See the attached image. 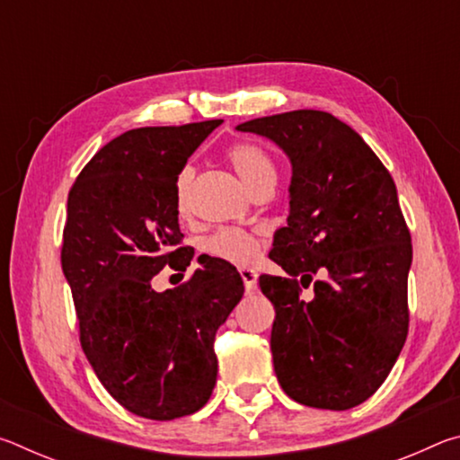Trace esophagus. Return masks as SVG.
Returning a JSON list of instances; mask_svg holds the SVG:
<instances>
[{
  "label": "esophagus",
  "instance_id": "34e87169",
  "mask_svg": "<svg viewBox=\"0 0 460 460\" xmlns=\"http://www.w3.org/2000/svg\"><path fill=\"white\" fill-rule=\"evenodd\" d=\"M239 274H241V279H243V284H245V290L253 292L255 286H258V271L252 270V268H241Z\"/></svg>",
  "mask_w": 460,
  "mask_h": 460
}]
</instances>
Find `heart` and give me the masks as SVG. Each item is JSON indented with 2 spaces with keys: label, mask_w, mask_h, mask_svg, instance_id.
<instances>
[{
  "label": "heart",
  "mask_w": 460,
  "mask_h": 460,
  "mask_svg": "<svg viewBox=\"0 0 460 460\" xmlns=\"http://www.w3.org/2000/svg\"><path fill=\"white\" fill-rule=\"evenodd\" d=\"M227 158L237 170L249 189L258 190L260 186L274 182L276 184V166L271 162L270 155L261 150L260 146L241 142L229 147ZM192 178H194V168L184 166L176 176L174 184V199L176 207L181 213H186L189 208V199H190V189H192ZM202 249L213 258H219L223 261H229L233 266H249L253 263L255 258L260 255L261 243L260 239L253 235V233L243 231V229H219L213 233L211 237L205 239Z\"/></svg>",
  "instance_id": "obj_1"
}]
</instances>
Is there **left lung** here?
Wrapping results in <instances>:
<instances>
[{
  "label": "left lung",
  "mask_w": 460,
  "mask_h": 460,
  "mask_svg": "<svg viewBox=\"0 0 460 460\" xmlns=\"http://www.w3.org/2000/svg\"><path fill=\"white\" fill-rule=\"evenodd\" d=\"M268 137L292 166L290 213L260 276L276 308L271 355L279 385L310 408L349 410L384 384L408 334L411 237L398 190L353 128L300 109L239 123ZM314 273L315 298H299Z\"/></svg>",
  "instance_id": "obj_1"
}]
</instances>
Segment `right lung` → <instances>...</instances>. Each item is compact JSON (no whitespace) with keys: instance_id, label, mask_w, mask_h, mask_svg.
I'll list each match as a JSON object with an SVG mask.
<instances>
[{"instance_id":"1","label":"right lung","mask_w":460,"mask_h":460,"mask_svg":"<svg viewBox=\"0 0 460 460\" xmlns=\"http://www.w3.org/2000/svg\"><path fill=\"white\" fill-rule=\"evenodd\" d=\"M221 123L129 129L93 155L68 192L60 260L83 351L107 392L142 418L205 406L217 381L215 334L243 296L239 271L217 258H199L174 290L152 288L166 266H190L174 184Z\"/></svg>"}]
</instances>
